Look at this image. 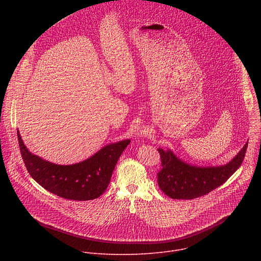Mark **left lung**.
Segmentation results:
<instances>
[{"label": "left lung", "instance_id": "left-lung-1", "mask_svg": "<svg viewBox=\"0 0 261 261\" xmlns=\"http://www.w3.org/2000/svg\"><path fill=\"white\" fill-rule=\"evenodd\" d=\"M248 142L241 152L226 165L197 167L180 161L172 152L158 148L161 170L158 185L165 195L172 199H193L203 196L224 184L242 165Z\"/></svg>", "mask_w": 261, "mask_h": 261}]
</instances>
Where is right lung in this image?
<instances>
[{"label": "right lung", "instance_id": "right-lung-1", "mask_svg": "<svg viewBox=\"0 0 261 261\" xmlns=\"http://www.w3.org/2000/svg\"><path fill=\"white\" fill-rule=\"evenodd\" d=\"M19 150L31 176L50 193L71 200L98 198L110 182L116 164L130 139L105 145L91 158L73 164L58 165L29 152L17 132Z\"/></svg>", "mask_w": 261, "mask_h": 261}]
</instances>
